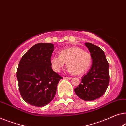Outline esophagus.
I'll use <instances>...</instances> for the list:
<instances>
[{"mask_svg":"<svg viewBox=\"0 0 126 126\" xmlns=\"http://www.w3.org/2000/svg\"><path fill=\"white\" fill-rule=\"evenodd\" d=\"M64 78H65V79H69V80H70V79H72V77H65Z\"/></svg>","mask_w":126,"mask_h":126,"instance_id":"esophagus-1","label":"esophagus"}]
</instances>
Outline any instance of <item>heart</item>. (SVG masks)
I'll use <instances>...</instances> for the list:
<instances>
[{"label": "heart", "mask_w": 126, "mask_h": 126, "mask_svg": "<svg viewBox=\"0 0 126 126\" xmlns=\"http://www.w3.org/2000/svg\"><path fill=\"white\" fill-rule=\"evenodd\" d=\"M90 54L79 47H71L60 51V56H53L50 64L54 72H59L67 63V70L74 74L84 73L90 66Z\"/></svg>", "instance_id": "1"}]
</instances>
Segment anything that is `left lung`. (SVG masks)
Here are the masks:
<instances>
[{"label":"left lung","mask_w":126,"mask_h":126,"mask_svg":"<svg viewBox=\"0 0 126 126\" xmlns=\"http://www.w3.org/2000/svg\"><path fill=\"white\" fill-rule=\"evenodd\" d=\"M86 47L90 53L92 65L90 70L82 77L81 84L74 92L78 97L86 101H92L103 95L109 83V64L103 51L90 43Z\"/></svg>","instance_id":"1"}]
</instances>
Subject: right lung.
I'll list each match as a JSON object with an SVG mask.
<instances>
[{
	"label": "right lung",
	"instance_id": "right-lung-1",
	"mask_svg": "<svg viewBox=\"0 0 126 126\" xmlns=\"http://www.w3.org/2000/svg\"><path fill=\"white\" fill-rule=\"evenodd\" d=\"M54 49L53 44H36L20 61L17 71L19 91L23 99L32 106L42 107L50 103L63 78L51 67Z\"/></svg>",
	"mask_w": 126,
	"mask_h": 126
}]
</instances>
